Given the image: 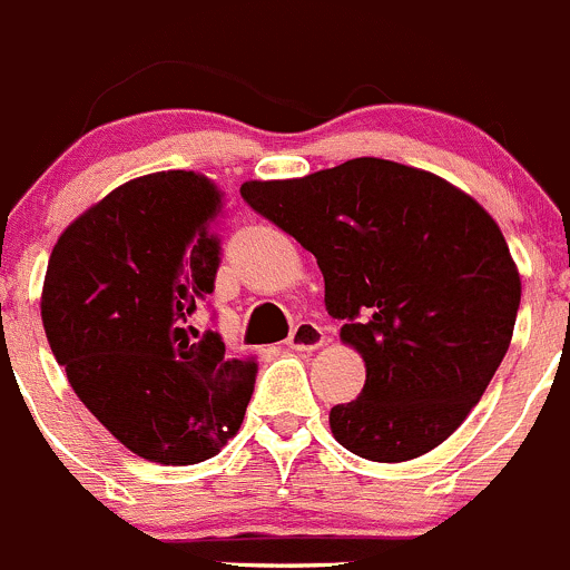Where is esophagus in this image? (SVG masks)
Listing matches in <instances>:
<instances>
[{
    "label": "esophagus",
    "mask_w": 570,
    "mask_h": 570,
    "mask_svg": "<svg viewBox=\"0 0 570 570\" xmlns=\"http://www.w3.org/2000/svg\"><path fill=\"white\" fill-rule=\"evenodd\" d=\"M323 343H326V334H323V328L312 321L297 323V326L292 328L289 340H286V345L295 351H315L321 348Z\"/></svg>",
    "instance_id": "esophagus-1"
}]
</instances>
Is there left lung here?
Segmentation results:
<instances>
[{
	"instance_id": "obj_1",
	"label": "left lung",
	"mask_w": 570,
	"mask_h": 570,
	"mask_svg": "<svg viewBox=\"0 0 570 570\" xmlns=\"http://www.w3.org/2000/svg\"><path fill=\"white\" fill-rule=\"evenodd\" d=\"M255 213L317 258L328 315L363 354L365 387L328 413L348 453L411 461L453 435L507 357L520 275L464 190L391 159L244 183Z\"/></svg>"
}]
</instances>
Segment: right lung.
<instances>
[{"label": "right lung", "instance_id": "obj_1", "mask_svg": "<svg viewBox=\"0 0 570 570\" xmlns=\"http://www.w3.org/2000/svg\"><path fill=\"white\" fill-rule=\"evenodd\" d=\"M222 194L194 171L131 179L61 233L41 321L58 365L131 453L199 464L238 433L255 363L196 328L216 289Z\"/></svg>", "mask_w": 570, "mask_h": 570}]
</instances>
